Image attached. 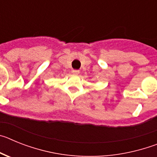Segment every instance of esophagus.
Instances as JSON below:
<instances>
[{"label":"esophagus","mask_w":157,"mask_h":157,"mask_svg":"<svg viewBox=\"0 0 157 157\" xmlns=\"http://www.w3.org/2000/svg\"><path fill=\"white\" fill-rule=\"evenodd\" d=\"M71 72H72V74H74V75H78V74H79V71H78V70H72Z\"/></svg>","instance_id":"34e87169"}]
</instances>
